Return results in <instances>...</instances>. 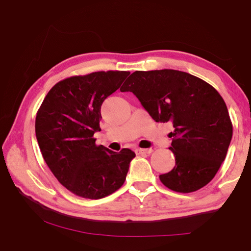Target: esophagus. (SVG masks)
I'll use <instances>...</instances> for the list:
<instances>
[{
	"instance_id": "34e87169",
	"label": "esophagus",
	"mask_w": 251,
	"mask_h": 251,
	"mask_svg": "<svg viewBox=\"0 0 251 251\" xmlns=\"http://www.w3.org/2000/svg\"><path fill=\"white\" fill-rule=\"evenodd\" d=\"M136 154H151L153 152L152 149H136Z\"/></svg>"
}]
</instances>
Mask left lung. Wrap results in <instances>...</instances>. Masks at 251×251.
<instances>
[{
  "instance_id": "8db88e82",
  "label": "left lung",
  "mask_w": 251,
  "mask_h": 251,
  "mask_svg": "<svg viewBox=\"0 0 251 251\" xmlns=\"http://www.w3.org/2000/svg\"><path fill=\"white\" fill-rule=\"evenodd\" d=\"M139 99L155 122H172L176 165L159 176L168 189L191 193L214 179L233 135L225 100L210 84L186 72L136 71L121 87Z\"/></svg>"
}]
</instances>
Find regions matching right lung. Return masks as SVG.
Wrapping results in <instances>:
<instances>
[{
    "mask_svg": "<svg viewBox=\"0 0 251 251\" xmlns=\"http://www.w3.org/2000/svg\"><path fill=\"white\" fill-rule=\"evenodd\" d=\"M127 71H99L58 82L46 95L35 119L42 155L57 180L73 194L99 200L124 184L136 156L96 145L104 99L119 89Z\"/></svg>",
    "mask_w": 251,
    "mask_h": 251,
    "instance_id": "obj_1",
    "label": "right lung"
}]
</instances>
